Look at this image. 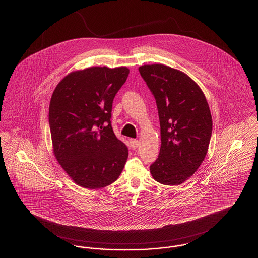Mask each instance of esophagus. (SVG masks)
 Segmentation results:
<instances>
[{"instance_id": "34e87169", "label": "esophagus", "mask_w": 258, "mask_h": 258, "mask_svg": "<svg viewBox=\"0 0 258 258\" xmlns=\"http://www.w3.org/2000/svg\"><path fill=\"white\" fill-rule=\"evenodd\" d=\"M130 143H131L132 149H134V150H135L136 148L138 147V145H139V141L136 140V139H131V140H130Z\"/></svg>"}]
</instances>
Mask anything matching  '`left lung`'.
I'll list each match as a JSON object with an SVG mask.
<instances>
[{
    "mask_svg": "<svg viewBox=\"0 0 258 258\" xmlns=\"http://www.w3.org/2000/svg\"><path fill=\"white\" fill-rule=\"evenodd\" d=\"M138 71L156 99L160 118L161 146L150 171L160 184H182L208 151L213 127L208 102L197 83L178 70L144 64Z\"/></svg>",
    "mask_w": 258,
    "mask_h": 258,
    "instance_id": "1",
    "label": "left lung"
}]
</instances>
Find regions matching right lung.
<instances>
[{
  "mask_svg": "<svg viewBox=\"0 0 258 258\" xmlns=\"http://www.w3.org/2000/svg\"><path fill=\"white\" fill-rule=\"evenodd\" d=\"M130 74L125 67H93L67 75L49 105L54 155L74 182L99 188L115 182L128 150L111 125L113 99Z\"/></svg>",
  "mask_w": 258,
  "mask_h": 258,
  "instance_id": "right-lung-1",
  "label": "right lung"
}]
</instances>
